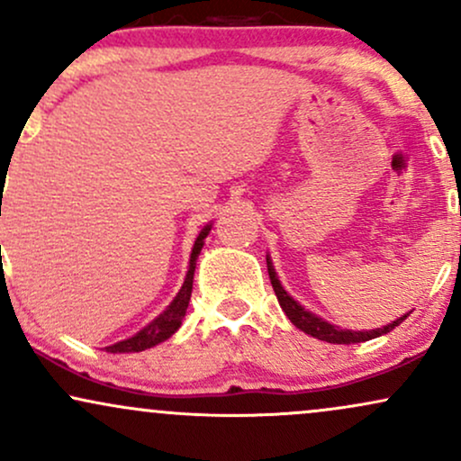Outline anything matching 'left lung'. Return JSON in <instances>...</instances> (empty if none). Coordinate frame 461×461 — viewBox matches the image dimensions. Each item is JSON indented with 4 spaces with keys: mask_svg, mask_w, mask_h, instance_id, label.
Segmentation results:
<instances>
[{
    "mask_svg": "<svg viewBox=\"0 0 461 461\" xmlns=\"http://www.w3.org/2000/svg\"><path fill=\"white\" fill-rule=\"evenodd\" d=\"M267 267H268V277H271L273 290H275V294H277V301H279V305H282V310L285 312V316H288L290 322H293L294 327H299L301 331L310 333L312 338H319V340L331 342V345H356V342L373 340V338L384 336V333L393 331L396 325H401V322L407 319V314H405V316H401V319L390 322V325L379 327V330H370V331L340 330V327L331 325V322L322 321L316 314H312V312L301 308L297 301L290 297V294L282 288V284H279L277 275H275V268H273V264H271V260H268V258H267Z\"/></svg>",
    "mask_w": 461,
    "mask_h": 461,
    "instance_id": "left-lung-1",
    "label": "left lung"
}]
</instances>
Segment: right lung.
Wrapping results in <instances>:
<instances>
[{"label": "right lung", "mask_w": 461, "mask_h": 461, "mask_svg": "<svg viewBox=\"0 0 461 461\" xmlns=\"http://www.w3.org/2000/svg\"><path fill=\"white\" fill-rule=\"evenodd\" d=\"M208 231H210V225L205 227V230H201L197 240H194L193 253H190V267H188L186 279H184L182 290H179L177 297L173 299V303L168 305V308L164 310L156 321H151L149 325L145 327V330H140L139 333H136V336L128 338V340L116 342V345H113V347H105V351H108V353H139V351H145V348L160 345V342L167 340V338H171L173 333L179 330L184 314H186L190 293H193L194 267H197V258L201 253V247H203V238L208 236Z\"/></svg>", "instance_id": "1"}]
</instances>
